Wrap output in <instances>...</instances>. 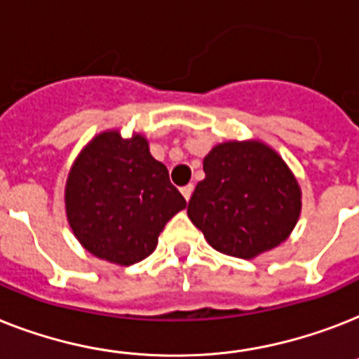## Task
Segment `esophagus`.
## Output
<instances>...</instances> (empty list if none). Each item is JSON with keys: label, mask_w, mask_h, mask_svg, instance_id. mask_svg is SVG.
Wrapping results in <instances>:
<instances>
[{"label": "esophagus", "mask_w": 359, "mask_h": 359, "mask_svg": "<svg viewBox=\"0 0 359 359\" xmlns=\"http://www.w3.org/2000/svg\"><path fill=\"white\" fill-rule=\"evenodd\" d=\"M180 194L184 195L186 201H189V197H191V194H194V184L182 186V188H180Z\"/></svg>", "instance_id": "34e87169"}]
</instances>
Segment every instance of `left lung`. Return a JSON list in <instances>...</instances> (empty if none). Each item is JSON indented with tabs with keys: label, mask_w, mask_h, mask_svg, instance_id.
Returning a JSON list of instances; mask_svg holds the SVG:
<instances>
[{
	"label": "left lung",
	"mask_w": 359,
	"mask_h": 359,
	"mask_svg": "<svg viewBox=\"0 0 359 359\" xmlns=\"http://www.w3.org/2000/svg\"><path fill=\"white\" fill-rule=\"evenodd\" d=\"M203 170L188 215L215 250L255 258L290 236L301 189L275 151L260 142H226L210 151Z\"/></svg>",
	"instance_id": "1"
}]
</instances>
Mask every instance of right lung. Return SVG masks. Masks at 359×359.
I'll return each mask as SVG.
<instances>
[{"instance_id":"right-lung-1","label":"right lung","mask_w":359,"mask_h":359,"mask_svg":"<svg viewBox=\"0 0 359 359\" xmlns=\"http://www.w3.org/2000/svg\"><path fill=\"white\" fill-rule=\"evenodd\" d=\"M186 206L140 134H99L75 160L66 214L77 240L101 260L133 265L156 249L165 223Z\"/></svg>"}]
</instances>
